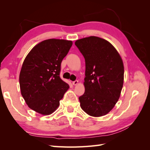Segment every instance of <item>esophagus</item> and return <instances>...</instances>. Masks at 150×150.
<instances>
[{"instance_id":"obj_1","label":"esophagus","mask_w":150,"mask_h":150,"mask_svg":"<svg viewBox=\"0 0 150 150\" xmlns=\"http://www.w3.org/2000/svg\"><path fill=\"white\" fill-rule=\"evenodd\" d=\"M78 83H79V81L77 80H75V81H73V82H72V84L73 85H77Z\"/></svg>"}]
</instances>
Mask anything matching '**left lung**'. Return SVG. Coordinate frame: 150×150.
<instances>
[{
  "label": "left lung",
  "mask_w": 150,
  "mask_h": 150,
  "mask_svg": "<svg viewBox=\"0 0 150 150\" xmlns=\"http://www.w3.org/2000/svg\"><path fill=\"white\" fill-rule=\"evenodd\" d=\"M84 57L85 92L79 97L89 115L100 117L113 109L120 97L124 82L122 60L108 41L89 37L75 42Z\"/></svg>",
  "instance_id": "obj_1"
}]
</instances>
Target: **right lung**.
<instances>
[{
	"instance_id": "obj_1",
	"label": "right lung",
	"mask_w": 150,
	"mask_h": 150,
	"mask_svg": "<svg viewBox=\"0 0 150 150\" xmlns=\"http://www.w3.org/2000/svg\"><path fill=\"white\" fill-rule=\"evenodd\" d=\"M72 41L47 39L38 44L28 54L21 70V94L31 110L50 115L60 104L69 85L60 77L63 59Z\"/></svg>"
}]
</instances>
